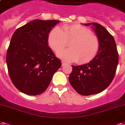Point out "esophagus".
<instances>
[{
    "mask_svg": "<svg viewBox=\"0 0 125 125\" xmlns=\"http://www.w3.org/2000/svg\"><path fill=\"white\" fill-rule=\"evenodd\" d=\"M65 65H67V63H65V62H63L62 61V66H64Z\"/></svg>",
    "mask_w": 125,
    "mask_h": 125,
    "instance_id": "obj_1",
    "label": "esophagus"
}]
</instances>
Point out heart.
I'll list each match as a JSON object with an SVG mask.
<instances>
[{
  "mask_svg": "<svg viewBox=\"0 0 125 125\" xmlns=\"http://www.w3.org/2000/svg\"><path fill=\"white\" fill-rule=\"evenodd\" d=\"M70 41V48L58 53L60 58L70 62H90L95 58L100 48L99 38L82 25H65L60 29L55 28L48 34L49 46L56 53L65 48Z\"/></svg>",
  "mask_w": 125,
  "mask_h": 125,
  "instance_id": "heart-1",
  "label": "heart"
}]
</instances>
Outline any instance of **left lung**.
<instances>
[{"instance_id":"8db88e82","label":"left lung","mask_w":125,"mask_h":125,"mask_svg":"<svg viewBox=\"0 0 125 125\" xmlns=\"http://www.w3.org/2000/svg\"><path fill=\"white\" fill-rule=\"evenodd\" d=\"M93 30L100 42L98 53L92 61L81 65H72L69 81L81 95H91L105 90L114 78L119 62V53L114 38L103 26L96 22Z\"/></svg>"}]
</instances>
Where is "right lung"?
Instances as JSON below:
<instances>
[{"label":"right lung","mask_w":125,"mask_h":125,"mask_svg":"<svg viewBox=\"0 0 125 125\" xmlns=\"http://www.w3.org/2000/svg\"><path fill=\"white\" fill-rule=\"evenodd\" d=\"M59 22L32 20L12 36L6 58L8 73L14 85L26 95H37L46 91L62 66L48 43L49 33Z\"/></svg>","instance_id":"obj_1"}]
</instances>
